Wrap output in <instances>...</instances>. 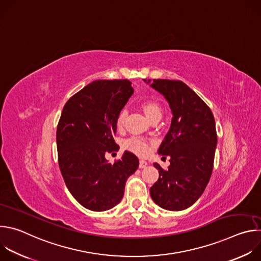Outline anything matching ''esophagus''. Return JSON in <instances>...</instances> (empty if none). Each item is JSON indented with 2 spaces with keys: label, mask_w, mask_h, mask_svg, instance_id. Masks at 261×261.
Returning a JSON list of instances; mask_svg holds the SVG:
<instances>
[{
  "label": "esophagus",
  "mask_w": 261,
  "mask_h": 261,
  "mask_svg": "<svg viewBox=\"0 0 261 261\" xmlns=\"http://www.w3.org/2000/svg\"><path fill=\"white\" fill-rule=\"evenodd\" d=\"M147 165V162L144 160H140L139 161V168H144Z\"/></svg>",
  "instance_id": "34e87169"
}]
</instances>
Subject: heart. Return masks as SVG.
Masks as SVG:
<instances>
[{
    "mask_svg": "<svg viewBox=\"0 0 261 261\" xmlns=\"http://www.w3.org/2000/svg\"><path fill=\"white\" fill-rule=\"evenodd\" d=\"M141 108L148 120H153L155 118L162 117V107L161 105L154 100H146L141 103ZM127 117V111L125 109L121 110L117 118L118 127H122L125 123ZM125 146L129 151L133 152L138 156H145L150 153V144L146 140L140 137H131L125 141Z\"/></svg>",
    "mask_w": 261,
    "mask_h": 261,
    "instance_id": "1",
    "label": "heart"
}]
</instances>
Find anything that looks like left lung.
I'll use <instances>...</instances> for the list:
<instances>
[{
    "instance_id": "1",
    "label": "left lung",
    "mask_w": 261,
    "mask_h": 261,
    "mask_svg": "<svg viewBox=\"0 0 261 261\" xmlns=\"http://www.w3.org/2000/svg\"><path fill=\"white\" fill-rule=\"evenodd\" d=\"M151 87L168 101L173 117L158 150L164 158L170 157V165L165 170L154 163L159 178L150 194L162 208L181 211L201 196L211 178L217 145L215 119L205 102L182 82L154 80Z\"/></svg>"
}]
</instances>
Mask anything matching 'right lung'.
<instances>
[{
    "instance_id": "right-lung-1",
    "label": "right lung",
    "mask_w": 261,
    "mask_h": 261,
    "mask_svg": "<svg viewBox=\"0 0 261 261\" xmlns=\"http://www.w3.org/2000/svg\"><path fill=\"white\" fill-rule=\"evenodd\" d=\"M133 94L127 80L95 81L65 104L57 128L59 166L68 190L83 206L103 212L124 196L127 178L138 158L125 151L109 163L106 153L118 151L117 118Z\"/></svg>"
}]
</instances>
